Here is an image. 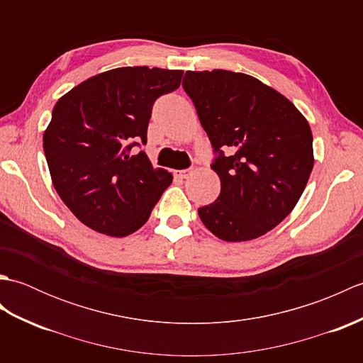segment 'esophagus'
I'll use <instances>...</instances> for the list:
<instances>
[{
    "instance_id": "34e87169",
    "label": "esophagus",
    "mask_w": 363,
    "mask_h": 363,
    "mask_svg": "<svg viewBox=\"0 0 363 363\" xmlns=\"http://www.w3.org/2000/svg\"><path fill=\"white\" fill-rule=\"evenodd\" d=\"M190 173H191L190 169H174V172H173L174 177H177V179H187Z\"/></svg>"
}]
</instances>
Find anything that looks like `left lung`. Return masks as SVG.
<instances>
[{"label": "left lung", "instance_id": "1", "mask_svg": "<svg viewBox=\"0 0 363 363\" xmlns=\"http://www.w3.org/2000/svg\"><path fill=\"white\" fill-rule=\"evenodd\" d=\"M182 87L212 143L221 191L199 218L225 242L267 234L303 195L313 168L312 130L295 104L245 73L187 72Z\"/></svg>", "mask_w": 363, "mask_h": 363}]
</instances>
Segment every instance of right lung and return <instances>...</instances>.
<instances>
[{
    "instance_id": "1",
    "label": "right lung",
    "mask_w": 363,
    "mask_h": 363,
    "mask_svg": "<svg viewBox=\"0 0 363 363\" xmlns=\"http://www.w3.org/2000/svg\"><path fill=\"white\" fill-rule=\"evenodd\" d=\"M181 70L121 67L81 82L59 99L43 134L52 186L90 229L126 237L148 221L172 184L143 151L152 104L181 86Z\"/></svg>"
}]
</instances>
